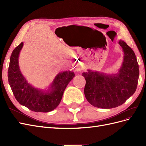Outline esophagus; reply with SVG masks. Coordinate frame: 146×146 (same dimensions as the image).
Wrapping results in <instances>:
<instances>
[{
	"label": "esophagus",
	"mask_w": 146,
	"mask_h": 146,
	"mask_svg": "<svg viewBox=\"0 0 146 146\" xmlns=\"http://www.w3.org/2000/svg\"><path fill=\"white\" fill-rule=\"evenodd\" d=\"M81 70H82V69L80 67H78L77 68H76V71H80Z\"/></svg>",
	"instance_id": "esophagus-1"
}]
</instances>
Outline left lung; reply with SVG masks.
<instances>
[{"label":"left lung","mask_w":146,"mask_h":146,"mask_svg":"<svg viewBox=\"0 0 146 146\" xmlns=\"http://www.w3.org/2000/svg\"><path fill=\"white\" fill-rule=\"evenodd\" d=\"M123 52L121 68L116 74L88 70L82 76L86 80L85 97L91 105L100 108H113L122 105L136 91L139 75V66L131 48L119 41Z\"/></svg>","instance_id":"left-lung-1"}]
</instances>
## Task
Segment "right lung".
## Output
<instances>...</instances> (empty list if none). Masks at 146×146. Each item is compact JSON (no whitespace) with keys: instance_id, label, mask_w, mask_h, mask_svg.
Instances as JSON below:
<instances>
[{"instance_id":"add662e5","label":"right lung","mask_w":146,"mask_h":146,"mask_svg":"<svg viewBox=\"0 0 146 146\" xmlns=\"http://www.w3.org/2000/svg\"><path fill=\"white\" fill-rule=\"evenodd\" d=\"M24 42L13 50L8 70L9 85L18 102L35 112H49L55 109L62 99L63 92L75 74L69 70L56 75L47 90L38 89L28 83L22 74L19 66V56Z\"/></svg>"}]
</instances>
